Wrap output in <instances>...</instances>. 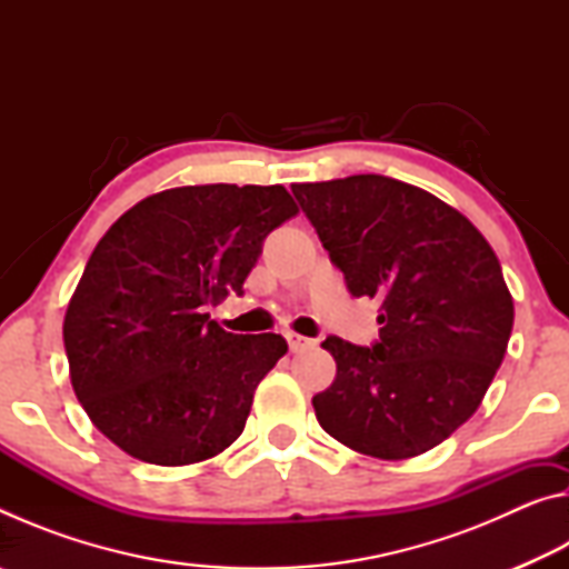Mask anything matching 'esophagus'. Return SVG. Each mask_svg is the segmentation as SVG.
Wrapping results in <instances>:
<instances>
[{"instance_id":"1","label":"esophagus","mask_w":569,"mask_h":569,"mask_svg":"<svg viewBox=\"0 0 569 569\" xmlns=\"http://www.w3.org/2000/svg\"><path fill=\"white\" fill-rule=\"evenodd\" d=\"M286 341H288V349H291L293 353L296 351H303V349H311V346H316L313 339H306V336L301 333H286Z\"/></svg>"}]
</instances>
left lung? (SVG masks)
Returning <instances> with one entry per match:
<instances>
[{
  "label": "left lung",
  "mask_w": 569,
  "mask_h": 569,
  "mask_svg": "<svg viewBox=\"0 0 569 569\" xmlns=\"http://www.w3.org/2000/svg\"><path fill=\"white\" fill-rule=\"evenodd\" d=\"M351 296L381 301L379 341L321 346L336 379L316 419L353 451L409 459L435 449L485 399L515 323L492 246L431 192L387 176L293 182Z\"/></svg>",
  "instance_id": "left-lung-1"
}]
</instances>
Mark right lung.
<instances>
[{"instance_id":"right-lung-1","label":"right lung","mask_w":569,"mask_h":569,"mask_svg":"<svg viewBox=\"0 0 569 569\" xmlns=\"http://www.w3.org/2000/svg\"><path fill=\"white\" fill-rule=\"evenodd\" d=\"M296 213L283 186H186L140 200L100 238L62 336L77 399L112 445L182 467L240 437L288 343L228 333L206 311L243 293L266 236Z\"/></svg>"}]
</instances>
